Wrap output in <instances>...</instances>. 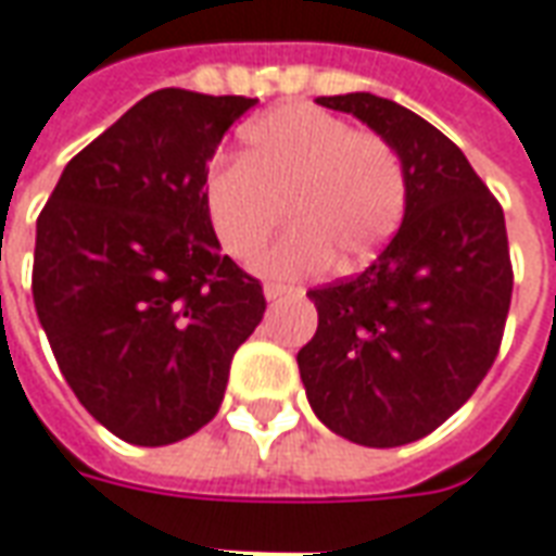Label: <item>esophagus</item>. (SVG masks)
I'll list each match as a JSON object with an SVG mask.
<instances>
[{
    "label": "esophagus",
    "instance_id": "1",
    "mask_svg": "<svg viewBox=\"0 0 556 556\" xmlns=\"http://www.w3.org/2000/svg\"><path fill=\"white\" fill-rule=\"evenodd\" d=\"M263 293H266V299H269V302H275V299L287 296V293H293V290L285 285H266L263 287Z\"/></svg>",
    "mask_w": 556,
    "mask_h": 556
}]
</instances>
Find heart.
<instances>
[{
    "label": "heart",
    "instance_id": "1",
    "mask_svg": "<svg viewBox=\"0 0 556 556\" xmlns=\"http://www.w3.org/2000/svg\"><path fill=\"white\" fill-rule=\"evenodd\" d=\"M285 206L293 233L257 260L275 278L374 260L407 212V170L377 131L353 128L311 104L271 110L245 125L236 164L203 179V212L227 257L251 260L278 227Z\"/></svg>",
    "mask_w": 556,
    "mask_h": 556
}]
</instances>
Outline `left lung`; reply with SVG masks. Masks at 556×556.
I'll list each match as a JSON object with an SVG mask.
<instances>
[{
    "label": "left lung",
    "instance_id": "1",
    "mask_svg": "<svg viewBox=\"0 0 556 556\" xmlns=\"http://www.w3.org/2000/svg\"><path fill=\"white\" fill-rule=\"evenodd\" d=\"M317 104L395 146L407 212L368 269L311 287L320 323L299 374L334 434L404 446L446 422L497 359L515 281L506 218L458 146L413 110L371 92Z\"/></svg>",
    "mask_w": 556,
    "mask_h": 556
}]
</instances>
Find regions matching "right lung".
<instances>
[{
  "mask_svg": "<svg viewBox=\"0 0 556 556\" xmlns=\"http://www.w3.org/2000/svg\"><path fill=\"white\" fill-rule=\"evenodd\" d=\"M257 104L159 89L68 161L38 215L33 299L59 371L134 446L215 419L230 362L266 311L203 212L208 159Z\"/></svg>",
  "mask_w": 556,
  "mask_h": 556,
  "instance_id": "add662e5",
  "label": "right lung"
}]
</instances>
